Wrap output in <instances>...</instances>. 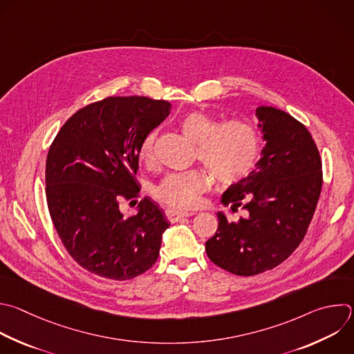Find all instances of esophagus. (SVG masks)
I'll return each instance as SVG.
<instances>
[{
  "instance_id": "1",
  "label": "esophagus",
  "mask_w": 354,
  "mask_h": 354,
  "mask_svg": "<svg viewBox=\"0 0 354 354\" xmlns=\"http://www.w3.org/2000/svg\"><path fill=\"white\" fill-rule=\"evenodd\" d=\"M165 215L167 218L174 223V222H178L180 221L182 218H186V216H190L193 215V212H189V211H175V209H167L165 211Z\"/></svg>"
}]
</instances>
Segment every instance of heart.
<instances>
[{
    "label": "heart",
    "instance_id": "b5f03b06",
    "mask_svg": "<svg viewBox=\"0 0 354 354\" xmlns=\"http://www.w3.org/2000/svg\"><path fill=\"white\" fill-rule=\"evenodd\" d=\"M179 128L190 142L197 143L198 160L218 183L230 185L246 178L259 160L260 135L248 120L233 118L218 124L216 118L203 111H190L180 116ZM154 139L151 132L140 145L139 154L145 162L154 158ZM208 183L203 169L174 172L156 186L154 196L172 208L190 209L197 205Z\"/></svg>",
    "mask_w": 354,
    "mask_h": 354
}]
</instances>
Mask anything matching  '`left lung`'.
Listing matches in <instances>:
<instances>
[{"instance_id": "left-lung-1", "label": "left lung", "mask_w": 354, "mask_h": 354, "mask_svg": "<svg viewBox=\"0 0 354 354\" xmlns=\"http://www.w3.org/2000/svg\"><path fill=\"white\" fill-rule=\"evenodd\" d=\"M256 116L266 142L261 158L221 198L233 212L242 207L248 215L232 222L218 212V229L205 242L214 264L242 277L272 270L297 249L322 187L319 153L307 128L274 106H257Z\"/></svg>"}]
</instances>
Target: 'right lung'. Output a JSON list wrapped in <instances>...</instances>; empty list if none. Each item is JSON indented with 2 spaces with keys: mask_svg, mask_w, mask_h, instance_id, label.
<instances>
[{
  "mask_svg": "<svg viewBox=\"0 0 354 354\" xmlns=\"http://www.w3.org/2000/svg\"><path fill=\"white\" fill-rule=\"evenodd\" d=\"M169 112L164 100L108 97L73 113L48 150L53 223L71 257L91 274L127 281L158 259L169 226L164 211L145 197L138 214L125 216L120 203L138 197L140 145Z\"/></svg>",
  "mask_w": 354,
  "mask_h": 354,
  "instance_id": "add662e5",
  "label": "right lung"
}]
</instances>
